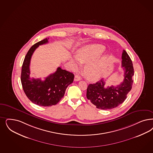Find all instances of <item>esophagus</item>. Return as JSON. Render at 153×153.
I'll use <instances>...</instances> for the list:
<instances>
[{
    "instance_id": "esophagus-1",
    "label": "esophagus",
    "mask_w": 153,
    "mask_h": 153,
    "mask_svg": "<svg viewBox=\"0 0 153 153\" xmlns=\"http://www.w3.org/2000/svg\"><path fill=\"white\" fill-rule=\"evenodd\" d=\"M81 79V77H80L78 75H76V76H74V81H79Z\"/></svg>"
}]
</instances>
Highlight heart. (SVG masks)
Masks as SVG:
<instances>
[{
    "label": "heart",
    "instance_id": "1",
    "mask_svg": "<svg viewBox=\"0 0 153 153\" xmlns=\"http://www.w3.org/2000/svg\"><path fill=\"white\" fill-rule=\"evenodd\" d=\"M105 48L100 45H90L82 48L77 53L76 58H71V62L74 69L79 68V63L86 64L84 74L86 79L90 81L100 79L105 72V59L98 58L105 52Z\"/></svg>",
    "mask_w": 153,
    "mask_h": 153
}]
</instances>
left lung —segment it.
Listing matches in <instances>:
<instances>
[{"mask_svg": "<svg viewBox=\"0 0 153 153\" xmlns=\"http://www.w3.org/2000/svg\"><path fill=\"white\" fill-rule=\"evenodd\" d=\"M121 59L124 79L120 84L116 86H106L105 79H102L88 86L86 97L97 108L110 110L115 108L126 100L128 94L132 89L134 75L132 60L125 50L123 51Z\"/></svg>", "mask_w": 153, "mask_h": 153, "instance_id": "8db88e82", "label": "left lung"}]
</instances>
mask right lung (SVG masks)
Here are the masks:
<instances>
[{"label":"right lung","mask_w":153,"mask_h":153,"mask_svg":"<svg viewBox=\"0 0 153 153\" xmlns=\"http://www.w3.org/2000/svg\"><path fill=\"white\" fill-rule=\"evenodd\" d=\"M45 38L33 45L25 57L21 69V81L27 97L37 105L48 107L55 105L61 100L65 90L74 79V74L58 67L56 71L50 74L44 81L30 77V63L32 55L39 45L48 43Z\"/></svg>","instance_id":"obj_1"}]
</instances>
